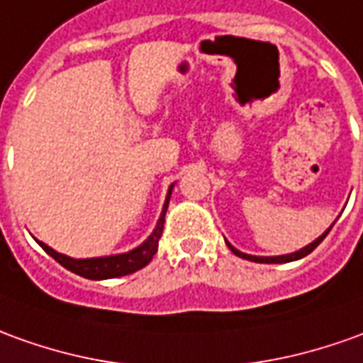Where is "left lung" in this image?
Returning <instances> with one entry per match:
<instances>
[{"mask_svg": "<svg viewBox=\"0 0 363 363\" xmlns=\"http://www.w3.org/2000/svg\"><path fill=\"white\" fill-rule=\"evenodd\" d=\"M332 229V227H330ZM330 229L326 231V233L322 235V237H318L314 243H311L308 247H304V249H301V251H296V253H291V255H282V257H253V255H245L241 253V251H237L235 247H231V245L227 243V247L233 251L237 257H241V259H247V261H255V262H269V264H272V262H291V261H296V259H302V257H306V255H311L316 247H318L322 241H324V237L330 233Z\"/></svg>", "mask_w": 363, "mask_h": 363, "instance_id": "8db88e82", "label": "left lung"}]
</instances>
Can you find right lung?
I'll use <instances>...</instances> for the list:
<instances>
[{
  "instance_id": "1",
  "label": "right lung",
  "mask_w": 363,
  "mask_h": 363,
  "mask_svg": "<svg viewBox=\"0 0 363 363\" xmlns=\"http://www.w3.org/2000/svg\"><path fill=\"white\" fill-rule=\"evenodd\" d=\"M174 187V186H172ZM172 187L167 191L166 203H164V209H162V215H160V221H157L154 233L150 235L148 239L144 243L132 249L128 253L122 255H112V257H99V259H71L67 255L57 253L52 251L51 247H47L41 241L37 243L43 247V251L47 255H51L55 261L62 264L67 271L74 272L79 277H84V279H91V281H102V279H116V277H124V274H132V272L144 269L152 257L157 253V241L162 237V231H164V217H166L167 203H169V196H172Z\"/></svg>"
}]
</instances>
